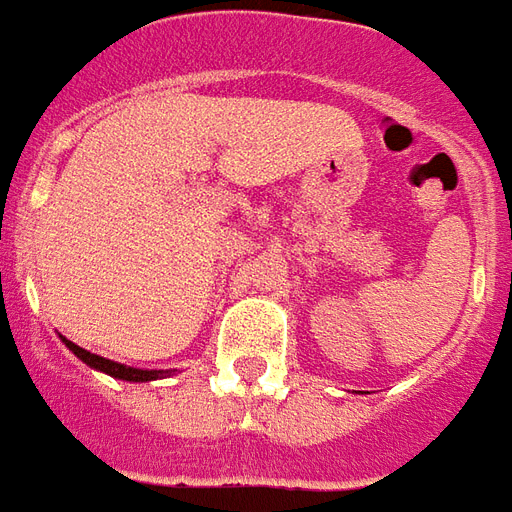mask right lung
Instances as JSON below:
<instances>
[{
	"mask_svg": "<svg viewBox=\"0 0 512 512\" xmlns=\"http://www.w3.org/2000/svg\"><path fill=\"white\" fill-rule=\"evenodd\" d=\"M61 341L66 343V349L72 351L74 357H80L85 365H91V368L101 370V373H107L112 378H120V381H155V378H163L169 370H142V368H128V365H120V362H112L107 357H99V354H91V351H85L83 346H77L69 338L61 335Z\"/></svg>",
	"mask_w": 512,
	"mask_h": 512,
	"instance_id": "right-lung-1",
	"label": "right lung"
}]
</instances>
